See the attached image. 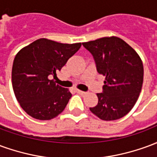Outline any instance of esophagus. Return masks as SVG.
Returning a JSON list of instances; mask_svg holds the SVG:
<instances>
[{
  "label": "esophagus",
  "instance_id": "34e87169",
  "mask_svg": "<svg viewBox=\"0 0 157 157\" xmlns=\"http://www.w3.org/2000/svg\"><path fill=\"white\" fill-rule=\"evenodd\" d=\"M76 92H78V93H80V94H82V95H85L86 92H83V91H81V90H76Z\"/></svg>",
  "mask_w": 157,
  "mask_h": 157
}]
</instances>
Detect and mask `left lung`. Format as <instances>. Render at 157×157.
<instances>
[{
	"label": "left lung",
	"instance_id": "obj_1",
	"mask_svg": "<svg viewBox=\"0 0 157 157\" xmlns=\"http://www.w3.org/2000/svg\"><path fill=\"white\" fill-rule=\"evenodd\" d=\"M95 59L98 72L105 76L98 103L91 112L104 121L123 118L135 106L141 92L144 67L131 46L115 36L82 43Z\"/></svg>",
	"mask_w": 157,
	"mask_h": 157
}]
</instances>
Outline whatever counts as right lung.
I'll use <instances>...</instances> for the list:
<instances>
[{
    "instance_id": "right-lung-1",
    "label": "right lung",
    "mask_w": 157,
    "mask_h": 157,
    "mask_svg": "<svg viewBox=\"0 0 157 157\" xmlns=\"http://www.w3.org/2000/svg\"><path fill=\"white\" fill-rule=\"evenodd\" d=\"M82 43L61 44L39 39L16 55L12 71L16 98L29 115L39 120H50L63 112L71 98L68 88L56 84V77Z\"/></svg>"
}]
</instances>
